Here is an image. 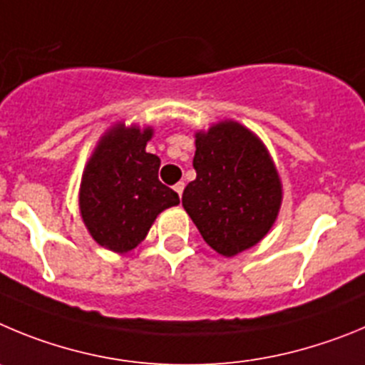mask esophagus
Returning a JSON list of instances; mask_svg holds the SVG:
<instances>
[{
	"label": "esophagus",
	"mask_w": 365,
	"mask_h": 365,
	"mask_svg": "<svg viewBox=\"0 0 365 365\" xmlns=\"http://www.w3.org/2000/svg\"><path fill=\"white\" fill-rule=\"evenodd\" d=\"M183 189H185V183H183V182H178V183H176V185H175V190H176V192H178V196H182Z\"/></svg>",
	"instance_id": "1"
}]
</instances>
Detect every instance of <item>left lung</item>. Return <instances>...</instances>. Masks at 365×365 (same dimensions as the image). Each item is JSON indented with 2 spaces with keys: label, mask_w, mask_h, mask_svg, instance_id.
Here are the masks:
<instances>
[{
  "label": "left lung",
  "mask_w": 365,
  "mask_h": 365,
  "mask_svg": "<svg viewBox=\"0 0 365 365\" xmlns=\"http://www.w3.org/2000/svg\"><path fill=\"white\" fill-rule=\"evenodd\" d=\"M196 180L182 203L200 235L218 255L232 258L260 244L282 207V180L267 147L235 120L195 133Z\"/></svg>",
  "instance_id": "8db88e82"
}]
</instances>
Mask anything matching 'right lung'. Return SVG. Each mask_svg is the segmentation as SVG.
<instances>
[{"mask_svg": "<svg viewBox=\"0 0 365 365\" xmlns=\"http://www.w3.org/2000/svg\"><path fill=\"white\" fill-rule=\"evenodd\" d=\"M153 134L150 125L118 121L101 134L81 175L78 205L85 227L118 255L136 249L156 216L180 203L158 180L160 158L145 150Z\"/></svg>", "mask_w": 365, "mask_h": 365, "instance_id": "right-lung-1", "label": "right lung"}]
</instances>
